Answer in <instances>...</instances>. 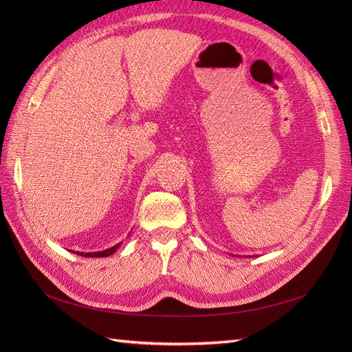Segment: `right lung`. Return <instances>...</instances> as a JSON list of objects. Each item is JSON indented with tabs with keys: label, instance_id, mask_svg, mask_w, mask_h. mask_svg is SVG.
<instances>
[{
	"label": "right lung",
	"instance_id": "right-lung-1",
	"mask_svg": "<svg viewBox=\"0 0 352 352\" xmlns=\"http://www.w3.org/2000/svg\"><path fill=\"white\" fill-rule=\"evenodd\" d=\"M120 245H122V242L114 245V247H111L109 250H104V251H98V252H76V254L82 255V257H109V255L114 254L117 250H119Z\"/></svg>",
	"mask_w": 352,
	"mask_h": 352
}]
</instances>
